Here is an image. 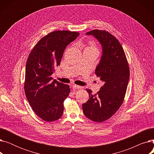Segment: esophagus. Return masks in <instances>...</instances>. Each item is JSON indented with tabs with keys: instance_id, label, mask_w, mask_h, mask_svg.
<instances>
[{
	"instance_id": "esophagus-1",
	"label": "esophagus",
	"mask_w": 154,
	"mask_h": 154,
	"mask_svg": "<svg viewBox=\"0 0 154 154\" xmlns=\"http://www.w3.org/2000/svg\"><path fill=\"white\" fill-rule=\"evenodd\" d=\"M80 88H82V87H80L77 85H72V89L75 90V89H80Z\"/></svg>"
}]
</instances>
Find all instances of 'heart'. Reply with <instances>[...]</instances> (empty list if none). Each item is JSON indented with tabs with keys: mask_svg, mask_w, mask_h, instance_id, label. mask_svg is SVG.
<instances>
[{
	"mask_svg": "<svg viewBox=\"0 0 154 154\" xmlns=\"http://www.w3.org/2000/svg\"><path fill=\"white\" fill-rule=\"evenodd\" d=\"M88 47H87L85 49H94L96 51L98 50V47H97V46L95 42L92 41V40H90V41H88Z\"/></svg>",
	"mask_w": 154,
	"mask_h": 154,
	"instance_id": "obj_1",
	"label": "heart"
}]
</instances>
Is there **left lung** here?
<instances>
[{"mask_svg":"<svg viewBox=\"0 0 154 154\" xmlns=\"http://www.w3.org/2000/svg\"><path fill=\"white\" fill-rule=\"evenodd\" d=\"M86 34L94 35L101 44L102 55L95 73L104 85L95 94L85 89L89 99L82 105V109L86 117L102 122L115 114L122 104L130 70L123 47L116 37L106 30L98 29Z\"/></svg>","mask_w":154,"mask_h":154,"instance_id":"1","label":"left lung"}]
</instances>
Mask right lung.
Masks as SVG:
<instances>
[{"instance_id":"1","label":"right lung","mask_w":154,"mask_h":154,"mask_svg":"<svg viewBox=\"0 0 154 154\" xmlns=\"http://www.w3.org/2000/svg\"><path fill=\"white\" fill-rule=\"evenodd\" d=\"M77 32L55 30L45 35L32 48L26 66L24 91L36 115L46 122L60 119L69 85L52 80L51 75L60 66L66 47L79 36Z\"/></svg>"}]
</instances>
